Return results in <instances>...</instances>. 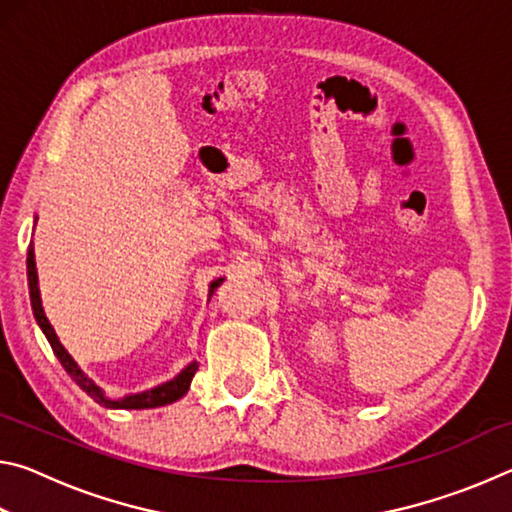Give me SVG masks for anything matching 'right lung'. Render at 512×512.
<instances>
[{
  "instance_id": "1",
  "label": "right lung",
  "mask_w": 512,
  "mask_h": 512,
  "mask_svg": "<svg viewBox=\"0 0 512 512\" xmlns=\"http://www.w3.org/2000/svg\"><path fill=\"white\" fill-rule=\"evenodd\" d=\"M27 277H29V298H31V309H33V316H36L38 325L42 329V334L47 336V341L51 345V350L58 357V361L63 363V368L67 370V375L76 381V386L81 388V391L88 393L94 402L106 406V409H155V406H164V404H171L183 397L189 391V384H192V379L198 370V363L192 361L187 368H183L178 372L176 377L164 381V384L149 388V391H142V393H133V395H124L119 397V400H112L106 393L101 391V388L94 384V381L85 375V372L79 368V363L72 359V354H69L63 343L58 341V336L54 332V327L45 316V309H42V300H40V289H38V271H36V255H33V244L29 246V253H27ZM223 282V277L219 280H214L210 284V296L214 293V289L219 287Z\"/></svg>"
}]
</instances>
